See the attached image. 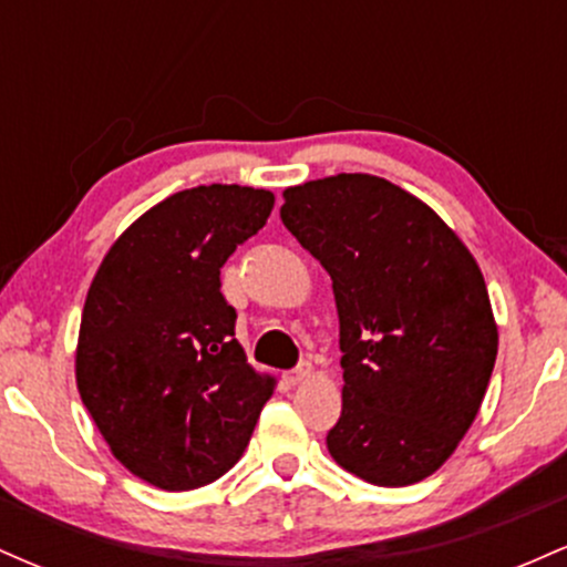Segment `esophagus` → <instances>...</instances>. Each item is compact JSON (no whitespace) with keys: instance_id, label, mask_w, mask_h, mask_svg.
Listing matches in <instances>:
<instances>
[{"instance_id":"34e87169","label":"esophagus","mask_w":567,"mask_h":567,"mask_svg":"<svg viewBox=\"0 0 567 567\" xmlns=\"http://www.w3.org/2000/svg\"><path fill=\"white\" fill-rule=\"evenodd\" d=\"M309 375H311V365H309V362H301V365L292 368V370H288V373H285V381L296 386V383H303L306 379H309Z\"/></svg>"}]
</instances>
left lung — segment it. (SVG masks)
Segmentation results:
<instances>
[{
  "label": "left lung",
  "instance_id": "8db88e82",
  "mask_svg": "<svg viewBox=\"0 0 567 567\" xmlns=\"http://www.w3.org/2000/svg\"><path fill=\"white\" fill-rule=\"evenodd\" d=\"M279 218L333 279L343 405L338 466L381 487L437 472L498 354L483 271L432 207L368 173L285 188Z\"/></svg>",
  "mask_w": 567,
  "mask_h": 567
}]
</instances>
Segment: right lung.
<instances>
[{"mask_svg":"<svg viewBox=\"0 0 567 567\" xmlns=\"http://www.w3.org/2000/svg\"><path fill=\"white\" fill-rule=\"evenodd\" d=\"M266 188L173 194L112 245L84 301L76 386L112 453L162 491H192L239 461L275 379L234 338L220 266L264 229Z\"/></svg>","mask_w":567,"mask_h":567,"instance_id":"add662e5","label":"right lung"}]
</instances>
